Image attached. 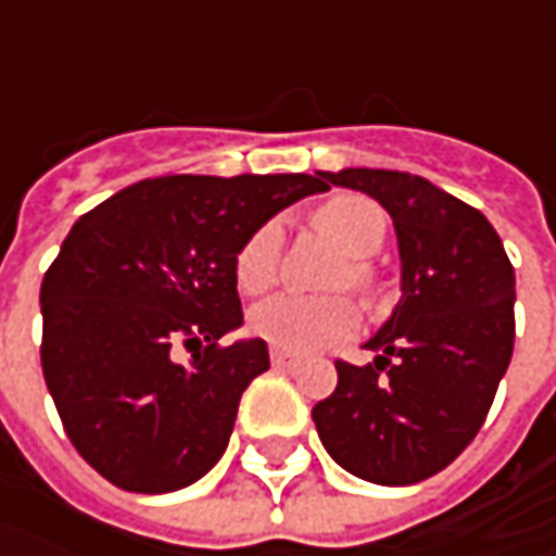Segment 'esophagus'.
I'll use <instances>...</instances> for the list:
<instances>
[{
	"mask_svg": "<svg viewBox=\"0 0 556 556\" xmlns=\"http://www.w3.org/2000/svg\"><path fill=\"white\" fill-rule=\"evenodd\" d=\"M271 365L275 368H296L300 365V355L285 353V350H271Z\"/></svg>",
	"mask_w": 556,
	"mask_h": 556,
	"instance_id": "obj_1",
	"label": "esophagus"
}]
</instances>
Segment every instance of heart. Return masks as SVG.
Returning <instances> with one entry per match:
<instances>
[{"label":"heart","mask_w":556,"mask_h":556,"mask_svg":"<svg viewBox=\"0 0 556 556\" xmlns=\"http://www.w3.org/2000/svg\"><path fill=\"white\" fill-rule=\"evenodd\" d=\"M312 223L325 231L346 256H353L337 271L333 288H350L371 293L374 271L368 256H374L387 241V213L383 206L365 194H333L331 201L318 203ZM281 260V225L268 219L250 231L238 256L235 278L238 288L256 296L278 281ZM358 328V309L346 296H271L250 312V331L285 353H309L346 340Z\"/></svg>","instance_id":"obj_1"}]
</instances>
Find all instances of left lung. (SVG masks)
<instances>
[{"label":"left lung","instance_id":"left-lung-1","mask_svg":"<svg viewBox=\"0 0 556 556\" xmlns=\"http://www.w3.org/2000/svg\"><path fill=\"white\" fill-rule=\"evenodd\" d=\"M371 194L402 256V300L365 343L358 368L337 358V390L312 408L343 470L412 485L448 467L480 433L514 355V266L477 206L399 169L318 173Z\"/></svg>","mask_w":556,"mask_h":556}]
</instances>
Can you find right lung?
I'll return each instance as SVG.
<instances>
[{"label": "right lung", "instance_id": "right-lung-1", "mask_svg": "<svg viewBox=\"0 0 556 556\" xmlns=\"http://www.w3.org/2000/svg\"><path fill=\"white\" fill-rule=\"evenodd\" d=\"M321 176H161L79 216L42 278V374L64 433L126 492H176L223 458L241 393L268 368L235 256ZM191 352L185 363L178 358Z\"/></svg>", "mask_w": 556, "mask_h": 556}]
</instances>
